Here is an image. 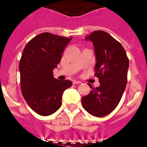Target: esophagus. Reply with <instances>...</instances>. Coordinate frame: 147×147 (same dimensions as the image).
I'll return each instance as SVG.
<instances>
[{
	"instance_id": "1",
	"label": "esophagus",
	"mask_w": 147,
	"mask_h": 147,
	"mask_svg": "<svg viewBox=\"0 0 147 147\" xmlns=\"http://www.w3.org/2000/svg\"><path fill=\"white\" fill-rule=\"evenodd\" d=\"M82 82L80 81H76V80H74L73 81V84H81Z\"/></svg>"
}]
</instances>
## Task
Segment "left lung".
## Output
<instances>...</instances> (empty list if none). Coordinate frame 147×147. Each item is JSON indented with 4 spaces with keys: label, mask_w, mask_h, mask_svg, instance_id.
<instances>
[{
    "label": "left lung",
    "mask_w": 147,
    "mask_h": 147,
    "mask_svg": "<svg viewBox=\"0 0 147 147\" xmlns=\"http://www.w3.org/2000/svg\"><path fill=\"white\" fill-rule=\"evenodd\" d=\"M86 40L93 42L96 54L95 76L100 85L92 86L91 91L82 98V105L87 112L102 117L117 107L127 84L129 60L121 44L102 30L86 35Z\"/></svg>",
    "instance_id": "8db88e82"
}]
</instances>
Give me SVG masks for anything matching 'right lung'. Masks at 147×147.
<instances>
[{"label": "right lung", "mask_w": 147, "mask_h": 147, "mask_svg": "<svg viewBox=\"0 0 147 147\" xmlns=\"http://www.w3.org/2000/svg\"><path fill=\"white\" fill-rule=\"evenodd\" d=\"M72 40L49 33L37 35L27 43L19 61L21 89L29 107L41 116L54 114L62 104L70 80H59L53 70L60 63L65 47Z\"/></svg>", "instance_id": "add662e5"}]
</instances>
